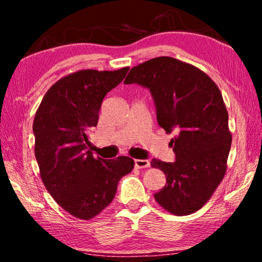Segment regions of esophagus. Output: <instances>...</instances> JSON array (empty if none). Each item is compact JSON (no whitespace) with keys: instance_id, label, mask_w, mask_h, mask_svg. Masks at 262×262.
I'll return each mask as SVG.
<instances>
[{"instance_id":"obj_1","label":"esophagus","mask_w":262,"mask_h":262,"mask_svg":"<svg viewBox=\"0 0 262 262\" xmlns=\"http://www.w3.org/2000/svg\"><path fill=\"white\" fill-rule=\"evenodd\" d=\"M135 166L137 168H145L150 166V162L148 159H135Z\"/></svg>"}]
</instances>
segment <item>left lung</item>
<instances>
[{"instance_id": "left-lung-1", "label": "left lung", "mask_w": 262, "mask_h": 262, "mask_svg": "<svg viewBox=\"0 0 262 262\" xmlns=\"http://www.w3.org/2000/svg\"><path fill=\"white\" fill-rule=\"evenodd\" d=\"M123 83L148 89L158 125L174 135L170 144L176 161H151L166 177L155 199L178 216L199 210L223 179L231 147L229 115L220 89L200 69L168 56L132 68Z\"/></svg>"}]
</instances>
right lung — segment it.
Masks as SVG:
<instances>
[{
    "instance_id": "right-lung-1",
    "label": "right lung",
    "mask_w": 262,
    "mask_h": 262,
    "mask_svg": "<svg viewBox=\"0 0 262 262\" xmlns=\"http://www.w3.org/2000/svg\"><path fill=\"white\" fill-rule=\"evenodd\" d=\"M129 68L81 70L61 78L46 92L33 121L34 154L42 183L53 199L81 220L98 215L115 196L118 183L134 167L126 156L107 161L91 152L104 97Z\"/></svg>"
}]
</instances>
